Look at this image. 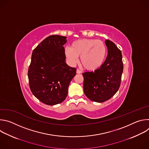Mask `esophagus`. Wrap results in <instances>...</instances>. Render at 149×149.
I'll return each instance as SVG.
<instances>
[{
	"label": "esophagus",
	"mask_w": 149,
	"mask_h": 149,
	"mask_svg": "<svg viewBox=\"0 0 149 149\" xmlns=\"http://www.w3.org/2000/svg\"><path fill=\"white\" fill-rule=\"evenodd\" d=\"M81 72H82L81 71L79 70V69H77V74H81Z\"/></svg>",
	"instance_id": "34e87169"
}]
</instances>
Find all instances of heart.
Returning a JSON list of instances; mask_svg holds the SVG:
<instances>
[{"instance_id": "obj_1", "label": "heart", "mask_w": 149, "mask_h": 149, "mask_svg": "<svg viewBox=\"0 0 149 149\" xmlns=\"http://www.w3.org/2000/svg\"><path fill=\"white\" fill-rule=\"evenodd\" d=\"M107 48L102 40L95 39H81L75 40L71 47L65 48L68 62L75 64L80 56L82 66L87 70L93 71L100 68L105 60Z\"/></svg>"}]
</instances>
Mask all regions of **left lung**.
I'll return each instance as SVG.
<instances>
[{
    "mask_svg": "<svg viewBox=\"0 0 149 149\" xmlns=\"http://www.w3.org/2000/svg\"><path fill=\"white\" fill-rule=\"evenodd\" d=\"M108 55L98 69L82 74L84 94L90 100L102 102L118 90L123 71L122 54L114 42L107 39Z\"/></svg>",
    "mask_w": 149,
    "mask_h": 149,
    "instance_id": "obj_1",
    "label": "left lung"
}]
</instances>
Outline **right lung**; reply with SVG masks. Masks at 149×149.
Segmentation results:
<instances>
[{
    "mask_svg": "<svg viewBox=\"0 0 149 149\" xmlns=\"http://www.w3.org/2000/svg\"><path fill=\"white\" fill-rule=\"evenodd\" d=\"M67 37L51 35L33 49L28 76L32 93L39 101L53 105L64 101L75 68L65 62Z\"/></svg>",
    "mask_w": 149,
    "mask_h": 149,
    "instance_id": "add662e5",
    "label": "right lung"
}]
</instances>
